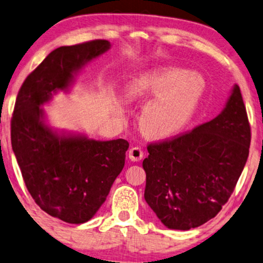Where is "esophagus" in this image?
<instances>
[{
	"instance_id": "34e87169",
	"label": "esophagus",
	"mask_w": 263,
	"mask_h": 263,
	"mask_svg": "<svg viewBox=\"0 0 263 263\" xmlns=\"http://www.w3.org/2000/svg\"><path fill=\"white\" fill-rule=\"evenodd\" d=\"M128 155H129V159H130L132 161H140V160L143 158V151H142V148L139 146L132 147L130 151H129Z\"/></svg>"
}]
</instances>
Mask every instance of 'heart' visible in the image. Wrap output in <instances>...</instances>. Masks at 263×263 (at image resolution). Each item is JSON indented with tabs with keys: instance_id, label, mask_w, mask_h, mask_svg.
<instances>
[{
	"instance_id": "heart-1",
	"label": "heart",
	"mask_w": 263,
	"mask_h": 263,
	"mask_svg": "<svg viewBox=\"0 0 263 263\" xmlns=\"http://www.w3.org/2000/svg\"><path fill=\"white\" fill-rule=\"evenodd\" d=\"M200 79L176 67H159L139 77L130 86L135 96H153L141 115L143 130L153 136H168L180 130L199 100Z\"/></svg>"
}]
</instances>
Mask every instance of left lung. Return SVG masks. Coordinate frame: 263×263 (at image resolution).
<instances>
[{
	"instance_id": "left-lung-1",
	"label": "left lung",
	"mask_w": 263,
	"mask_h": 263,
	"mask_svg": "<svg viewBox=\"0 0 263 263\" xmlns=\"http://www.w3.org/2000/svg\"><path fill=\"white\" fill-rule=\"evenodd\" d=\"M250 123L235 85L222 114L171 139L147 144L144 199L170 229L197 228L229 200L249 155Z\"/></svg>"
}]
</instances>
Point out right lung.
<instances>
[{"mask_svg": "<svg viewBox=\"0 0 263 263\" xmlns=\"http://www.w3.org/2000/svg\"><path fill=\"white\" fill-rule=\"evenodd\" d=\"M109 47L98 39L54 49L27 76L15 102L11 147L26 187L41 210L67 223H85L98 211L123 170L129 142L59 138L44 124L40 105Z\"/></svg>", "mask_w": 263, "mask_h": 263, "instance_id": "add662e5", "label": "right lung"}]
</instances>
